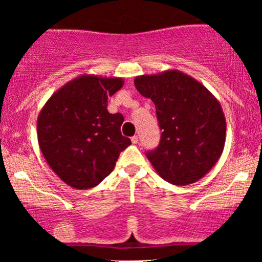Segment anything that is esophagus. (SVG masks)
I'll return each mask as SVG.
<instances>
[{"mask_svg":"<svg viewBox=\"0 0 262 262\" xmlns=\"http://www.w3.org/2000/svg\"><path fill=\"white\" fill-rule=\"evenodd\" d=\"M138 140H139V138H138L137 135L132 137V143H133V144H138Z\"/></svg>","mask_w":262,"mask_h":262,"instance_id":"esophagus-1","label":"esophagus"}]
</instances>
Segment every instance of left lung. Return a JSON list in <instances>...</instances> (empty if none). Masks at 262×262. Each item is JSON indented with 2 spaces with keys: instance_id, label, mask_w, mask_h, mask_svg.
<instances>
[{
  "instance_id": "8db88e82",
  "label": "left lung",
  "mask_w": 262,
  "mask_h": 262,
  "mask_svg": "<svg viewBox=\"0 0 262 262\" xmlns=\"http://www.w3.org/2000/svg\"><path fill=\"white\" fill-rule=\"evenodd\" d=\"M134 85L156 108L161 140L146 154L156 172L175 186L191 185L206 176L223 152L227 133L215 96L175 69L140 75Z\"/></svg>"
}]
</instances>
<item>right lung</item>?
<instances>
[{
    "mask_svg": "<svg viewBox=\"0 0 262 262\" xmlns=\"http://www.w3.org/2000/svg\"><path fill=\"white\" fill-rule=\"evenodd\" d=\"M124 85L122 77L83 74L50 96L37 119L38 144L45 161L66 185L90 189L112 172L132 144L123 137L121 113H110L108 97Z\"/></svg>",
    "mask_w": 262,
    "mask_h": 262,
    "instance_id": "add662e5",
    "label": "right lung"
}]
</instances>
